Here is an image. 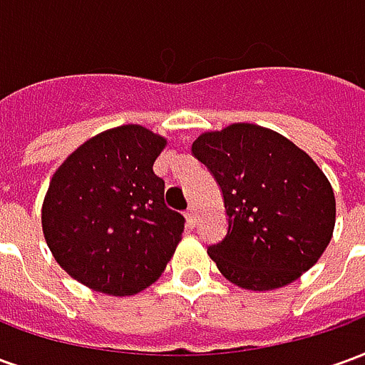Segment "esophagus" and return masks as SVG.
<instances>
[{"instance_id": "obj_1", "label": "esophagus", "mask_w": 365, "mask_h": 365, "mask_svg": "<svg viewBox=\"0 0 365 365\" xmlns=\"http://www.w3.org/2000/svg\"><path fill=\"white\" fill-rule=\"evenodd\" d=\"M195 217H197V215H195V209H193V207H190V209L185 211V221H187V225H190V227H195Z\"/></svg>"}]
</instances>
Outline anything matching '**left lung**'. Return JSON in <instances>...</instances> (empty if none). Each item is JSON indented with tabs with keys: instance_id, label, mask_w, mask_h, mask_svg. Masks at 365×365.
I'll list each match as a JSON object with an SVG mask.
<instances>
[{
	"instance_id": "obj_1",
	"label": "left lung",
	"mask_w": 365,
	"mask_h": 365,
	"mask_svg": "<svg viewBox=\"0 0 365 365\" xmlns=\"http://www.w3.org/2000/svg\"><path fill=\"white\" fill-rule=\"evenodd\" d=\"M191 152L222 191L229 230L207 252L230 283L269 291L313 268L332 238L336 199L305 150L272 128L232 123L199 135Z\"/></svg>"
}]
</instances>
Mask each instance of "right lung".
<instances>
[{
    "label": "right lung",
    "instance_id": "1",
    "mask_svg": "<svg viewBox=\"0 0 365 365\" xmlns=\"http://www.w3.org/2000/svg\"><path fill=\"white\" fill-rule=\"evenodd\" d=\"M164 136L120 125L91 136L54 172L44 195V240L60 268L93 291L128 297L158 279L183 217L164 203L154 162Z\"/></svg>",
    "mask_w": 365,
    "mask_h": 365
}]
</instances>
